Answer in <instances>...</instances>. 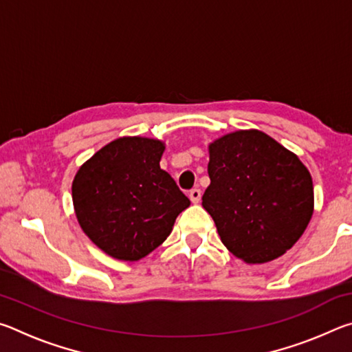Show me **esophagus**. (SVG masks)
<instances>
[{
	"label": "esophagus",
	"mask_w": 352,
	"mask_h": 352,
	"mask_svg": "<svg viewBox=\"0 0 352 352\" xmlns=\"http://www.w3.org/2000/svg\"><path fill=\"white\" fill-rule=\"evenodd\" d=\"M189 199H190V201H192V204H199L200 199H201V190H200V189H197V188L190 189V192H189Z\"/></svg>",
	"instance_id": "esophagus-1"
}]
</instances>
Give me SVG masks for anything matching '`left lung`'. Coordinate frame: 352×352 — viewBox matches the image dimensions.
Returning <instances> with one entry per match:
<instances>
[{
  "mask_svg": "<svg viewBox=\"0 0 352 352\" xmlns=\"http://www.w3.org/2000/svg\"><path fill=\"white\" fill-rule=\"evenodd\" d=\"M208 174L201 205L236 258L264 264L305 233L314 212L312 177L269 135L237 130L211 142Z\"/></svg>",
  "mask_w": 352,
  "mask_h": 352,
  "instance_id": "8db88e82",
  "label": "left lung"
}]
</instances>
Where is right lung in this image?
<instances>
[{
  "instance_id": "1",
  "label": "right lung",
  "mask_w": 352,
  "mask_h": 352,
  "mask_svg": "<svg viewBox=\"0 0 352 352\" xmlns=\"http://www.w3.org/2000/svg\"><path fill=\"white\" fill-rule=\"evenodd\" d=\"M164 142L122 136L83 163L73 180L77 222L93 243L119 261H140L162 245L190 205L160 168Z\"/></svg>"
}]
</instances>
